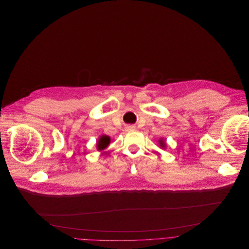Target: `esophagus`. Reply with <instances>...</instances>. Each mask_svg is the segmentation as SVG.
I'll list each match as a JSON object with an SVG mask.
<instances>
[{"label": "esophagus", "instance_id": "obj_1", "mask_svg": "<svg viewBox=\"0 0 249 249\" xmlns=\"http://www.w3.org/2000/svg\"><path fill=\"white\" fill-rule=\"evenodd\" d=\"M127 128H128V129H132L133 126H127Z\"/></svg>", "mask_w": 249, "mask_h": 249}]
</instances>
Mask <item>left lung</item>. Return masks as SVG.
<instances>
[{"label": "left lung", "instance_id": "obj_1", "mask_svg": "<svg viewBox=\"0 0 249 249\" xmlns=\"http://www.w3.org/2000/svg\"><path fill=\"white\" fill-rule=\"evenodd\" d=\"M159 142H160V146H161L162 148H165V147H166V142H165V140L160 139V140H159Z\"/></svg>", "mask_w": 249, "mask_h": 249}]
</instances>
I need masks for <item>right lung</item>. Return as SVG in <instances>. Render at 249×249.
<instances>
[{"instance_id":"1","label":"right lung","mask_w":249,"mask_h":249,"mask_svg":"<svg viewBox=\"0 0 249 249\" xmlns=\"http://www.w3.org/2000/svg\"><path fill=\"white\" fill-rule=\"evenodd\" d=\"M110 142H111V138L108 135H101L100 137H99V139L97 141V145H96L97 149H98L99 151L104 150L105 148L108 147Z\"/></svg>"}]
</instances>
